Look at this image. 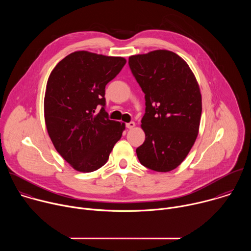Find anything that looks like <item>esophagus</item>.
Listing matches in <instances>:
<instances>
[{
	"instance_id": "34e87169",
	"label": "esophagus",
	"mask_w": 251,
	"mask_h": 251,
	"mask_svg": "<svg viewBox=\"0 0 251 251\" xmlns=\"http://www.w3.org/2000/svg\"><path fill=\"white\" fill-rule=\"evenodd\" d=\"M126 127L128 128V129H133L134 127H135V122H133V121H131V122H129V123H127L126 124Z\"/></svg>"
}]
</instances>
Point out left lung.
Returning a JSON list of instances; mask_svg holds the SVG:
<instances>
[{
  "instance_id": "8db88e82",
  "label": "left lung",
  "mask_w": 251,
  "mask_h": 251,
  "mask_svg": "<svg viewBox=\"0 0 251 251\" xmlns=\"http://www.w3.org/2000/svg\"><path fill=\"white\" fill-rule=\"evenodd\" d=\"M128 63L146 101L141 120L146 139L137 157L150 170L170 172L185 160L199 133V84L187 62L170 50L132 55Z\"/></svg>"
}]
</instances>
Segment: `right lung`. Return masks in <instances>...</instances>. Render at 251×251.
<instances>
[{
	"label": "right lung",
	"mask_w": 251,
	"mask_h": 251,
	"mask_svg": "<svg viewBox=\"0 0 251 251\" xmlns=\"http://www.w3.org/2000/svg\"><path fill=\"white\" fill-rule=\"evenodd\" d=\"M125 63L123 57L75 51L60 60L49 77L48 133L60 156L79 172L101 168L125 129L105 111V86Z\"/></svg>",
	"instance_id": "1"
}]
</instances>
